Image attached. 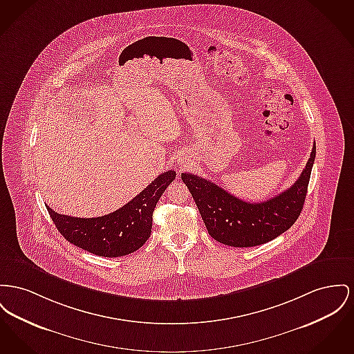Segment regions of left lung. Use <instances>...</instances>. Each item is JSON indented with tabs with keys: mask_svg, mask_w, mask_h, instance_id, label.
<instances>
[{
	"mask_svg": "<svg viewBox=\"0 0 354 354\" xmlns=\"http://www.w3.org/2000/svg\"><path fill=\"white\" fill-rule=\"evenodd\" d=\"M315 143L302 174L290 188L261 203H249L225 188L192 174H182L208 234L232 248H252L272 241L298 219L310 180Z\"/></svg>",
	"mask_w": 354,
	"mask_h": 354,
	"instance_id": "left-lung-1",
	"label": "left lung"
}]
</instances>
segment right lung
<instances>
[{"label": "right lung", "instance_id": "right-lung-1", "mask_svg": "<svg viewBox=\"0 0 354 354\" xmlns=\"http://www.w3.org/2000/svg\"><path fill=\"white\" fill-rule=\"evenodd\" d=\"M175 176V171H166L123 207L104 216L75 218L46 208L55 226L72 245L100 257H123L146 243L152 229V212Z\"/></svg>", "mask_w": 354, "mask_h": 354}]
</instances>
